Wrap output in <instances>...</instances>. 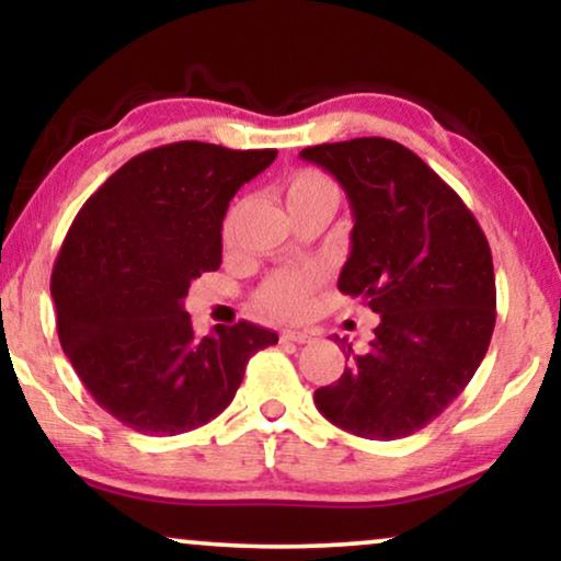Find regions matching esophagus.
Returning <instances> with one entry per match:
<instances>
[{"instance_id": "obj_1", "label": "esophagus", "mask_w": 561, "mask_h": 561, "mask_svg": "<svg viewBox=\"0 0 561 561\" xmlns=\"http://www.w3.org/2000/svg\"><path fill=\"white\" fill-rule=\"evenodd\" d=\"M311 334L306 332H296V329H286V332H280V342H294V344H304L309 342Z\"/></svg>"}]
</instances>
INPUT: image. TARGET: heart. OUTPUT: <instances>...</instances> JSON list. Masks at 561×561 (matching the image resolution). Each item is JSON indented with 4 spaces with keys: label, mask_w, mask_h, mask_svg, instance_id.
Returning a JSON list of instances; mask_svg holds the SVG:
<instances>
[{
    "label": "heart",
    "mask_w": 561,
    "mask_h": 561,
    "mask_svg": "<svg viewBox=\"0 0 561 561\" xmlns=\"http://www.w3.org/2000/svg\"><path fill=\"white\" fill-rule=\"evenodd\" d=\"M283 194H286L290 217L317 209H327L334 214L336 204H340V186H336L332 175L319 171V168H298L286 181ZM237 217H240V204H234L227 211L225 227H221L225 242H232ZM317 283L319 278L313 271H275L255 290V306L263 313H267V317L298 319L309 311V301Z\"/></svg>",
    "instance_id": "heart-1"
}]
</instances>
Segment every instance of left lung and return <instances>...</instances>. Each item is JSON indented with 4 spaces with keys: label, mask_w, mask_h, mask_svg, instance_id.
Listing matches in <instances>:
<instances>
[{
    "label": "left lung",
    "mask_w": 561,
    "mask_h": 561,
    "mask_svg": "<svg viewBox=\"0 0 561 561\" xmlns=\"http://www.w3.org/2000/svg\"><path fill=\"white\" fill-rule=\"evenodd\" d=\"M347 191L352 252L342 294L380 324L313 403L365 439H401L439 416L472 380L495 329L493 255L474 214L416 152L386 137L304 148Z\"/></svg>",
    "instance_id": "1"
}]
</instances>
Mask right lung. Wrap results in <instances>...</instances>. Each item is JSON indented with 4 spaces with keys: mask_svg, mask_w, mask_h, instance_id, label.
<instances>
[{
    "mask_svg": "<svg viewBox=\"0 0 561 561\" xmlns=\"http://www.w3.org/2000/svg\"><path fill=\"white\" fill-rule=\"evenodd\" d=\"M278 150L183 140L127 160L76 214L53 265L58 340L94 401L122 424L173 436L232 403L278 334L250 321L196 336L191 280L221 265V221Z\"/></svg>",
    "mask_w": 561,
    "mask_h": 561,
    "instance_id": "right-lung-1",
    "label": "right lung"
}]
</instances>
